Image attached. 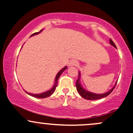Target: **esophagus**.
Here are the masks:
<instances>
[{
    "label": "esophagus",
    "instance_id": "obj_1",
    "mask_svg": "<svg viewBox=\"0 0 133 133\" xmlns=\"http://www.w3.org/2000/svg\"><path fill=\"white\" fill-rule=\"evenodd\" d=\"M78 62L77 61L74 60V59H72V60H71V61L69 62V66L70 67H72V66H74V67H76L78 65Z\"/></svg>",
    "mask_w": 133,
    "mask_h": 133
}]
</instances>
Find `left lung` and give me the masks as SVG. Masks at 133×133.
Masks as SVG:
<instances>
[{
    "mask_svg": "<svg viewBox=\"0 0 133 133\" xmlns=\"http://www.w3.org/2000/svg\"><path fill=\"white\" fill-rule=\"evenodd\" d=\"M109 42H110L111 45H112V46L115 47V48H116V46L115 44L114 43L113 41L111 40V39H110V40H109ZM80 77H81V74H80V72H79L78 79H77V81L76 82V89H77V92H79V94H80V95L83 98L86 99H88V100L99 99L103 98V97H106V96H108L109 94H111V92H112V91H113L114 88H115L117 82V81L116 82L115 85H114V86L110 90V91H108V92H107L106 93H104V94H95V93L89 92V91H86V89H84L83 88H82L81 84V83H80Z\"/></svg>",
    "mask_w": 133,
    "mask_h": 133,
    "instance_id": "1",
    "label": "left lung"
}]
</instances>
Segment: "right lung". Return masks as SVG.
<instances>
[{"instance_id": "obj_1", "label": "right lung", "mask_w": 133, "mask_h": 133, "mask_svg": "<svg viewBox=\"0 0 133 133\" xmlns=\"http://www.w3.org/2000/svg\"><path fill=\"white\" fill-rule=\"evenodd\" d=\"M42 30H43V29L41 30L40 31L38 32H36V33L33 34H32L31 36H30V37H31V36H34V35H37V34H39L40 32H41ZM67 68H68V67H67V66L64 67V68L63 69H62L61 70V71L57 73V74L56 76V79H55V82H54V86H53L51 89L49 90V91H46V92L41 93V94H31V93L27 92H26V91H25V92H26L27 94H29V95H30V96H33V97H37V98H45V97H49L50 96L52 95V94L53 93H54V92L55 91V90H56V87H57V86L58 79H59V77H60V76L61 75V74H62V72H63Z\"/></svg>"}]
</instances>
